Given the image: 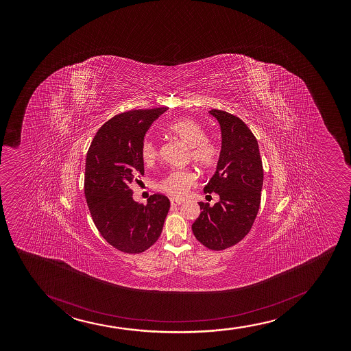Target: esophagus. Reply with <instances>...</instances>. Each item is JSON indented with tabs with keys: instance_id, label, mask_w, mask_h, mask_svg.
I'll return each instance as SVG.
<instances>
[{
	"instance_id": "34e87169",
	"label": "esophagus",
	"mask_w": 351,
	"mask_h": 351,
	"mask_svg": "<svg viewBox=\"0 0 351 351\" xmlns=\"http://www.w3.org/2000/svg\"><path fill=\"white\" fill-rule=\"evenodd\" d=\"M182 202H180V200H177V199H171V205L174 206H179L182 205Z\"/></svg>"
}]
</instances>
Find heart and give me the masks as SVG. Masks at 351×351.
Segmentation results:
<instances>
[{
  "label": "heart",
  "instance_id": "b5f03b06",
  "mask_svg": "<svg viewBox=\"0 0 351 351\" xmlns=\"http://www.w3.org/2000/svg\"><path fill=\"white\" fill-rule=\"evenodd\" d=\"M172 136L189 146L190 159L202 169L213 167L219 159V146L217 143L206 138V132L193 118H180L169 124L167 128ZM158 157V147L152 141H145L141 146V158L147 165L154 164ZM197 178L190 169L172 171L158 184V190L173 197H185L192 186L195 185Z\"/></svg>",
  "mask_w": 351,
  "mask_h": 351
}]
</instances>
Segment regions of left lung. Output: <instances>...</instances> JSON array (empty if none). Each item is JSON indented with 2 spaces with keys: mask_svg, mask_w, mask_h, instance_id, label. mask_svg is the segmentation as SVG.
Wrapping results in <instances>:
<instances>
[{
  "mask_svg": "<svg viewBox=\"0 0 351 351\" xmlns=\"http://www.w3.org/2000/svg\"><path fill=\"white\" fill-rule=\"evenodd\" d=\"M221 126L222 145L217 172L204 192L218 194L220 202H199L202 213L192 230L208 250H223L250 233L261 204L263 184L258 141L250 128L232 113L213 109Z\"/></svg>",
  "mask_w": 351,
  "mask_h": 351,
  "instance_id": "obj_1",
  "label": "left lung"
}]
</instances>
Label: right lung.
<instances>
[{
    "instance_id": "right-lung-1",
    "label": "right lung",
    "mask_w": 351,
    "mask_h": 351,
    "mask_svg": "<svg viewBox=\"0 0 351 351\" xmlns=\"http://www.w3.org/2000/svg\"><path fill=\"white\" fill-rule=\"evenodd\" d=\"M166 110L119 113L98 130L86 154L84 193L93 222L111 246L126 254H139L154 245L169 213V197L157 193L146 205L138 204L130 189L144 174L146 131Z\"/></svg>"
}]
</instances>
